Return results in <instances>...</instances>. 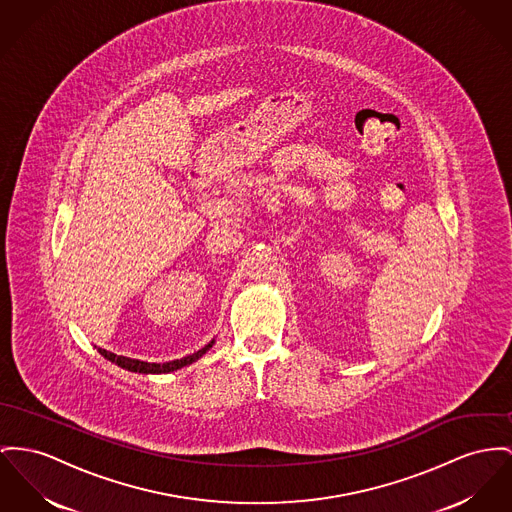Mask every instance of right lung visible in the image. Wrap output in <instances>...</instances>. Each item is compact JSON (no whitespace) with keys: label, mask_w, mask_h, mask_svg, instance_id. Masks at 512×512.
Returning <instances> with one entry per match:
<instances>
[{"label":"right lung","mask_w":512,"mask_h":512,"mask_svg":"<svg viewBox=\"0 0 512 512\" xmlns=\"http://www.w3.org/2000/svg\"><path fill=\"white\" fill-rule=\"evenodd\" d=\"M213 345V341H209L205 347H202L200 351H196V353H192V355H188V357H184V359H176V361H171V363H145V361H139V359H130V357H122V355H116V353H110V351H106V349H101L99 347V353L103 355L104 359H108V361H112V363H116L118 367H122V369H126V371H132V373H143V375H159V373H171V371H176V369H180V367H186V365H190V363H194L196 359H200L202 355H204L205 351L209 349Z\"/></svg>","instance_id":"obj_1"}]
</instances>
